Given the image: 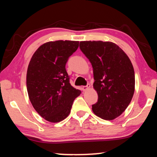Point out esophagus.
I'll return each instance as SVG.
<instances>
[{
    "mask_svg": "<svg viewBox=\"0 0 157 157\" xmlns=\"http://www.w3.org/2000/svg\"><path fill=\"white\" fill-rule=\"evenodd\" d=\"M90 88V84H87V85L86 86H83L82 87V91H86L87 89H89Z\"/></svg>",
    "mask_w": 157,
    "mask_h": 157,
    "instance_id": "esophagus-1",
    "label": "esophagus"
}]
</instances>
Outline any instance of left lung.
<instances>
[{
  "mask_svg": "<svg viewBox=\"0 0 157 157\" xmlns=\"http://www.w3.org/2000/svg\"><path fill=\"white\" fill-rule=\"evenodd\" d=\"M79 48L94 69V88L98 99L92 110L104 120H113L124 112L134 95L135 75L131 61L112 42L81 41Z\"/></svg>",
  "mask_w": 157,
  "mask_h": 157,
  "instance_id": "left-lung-1",
  "label": "left lung"
}]
</instances>
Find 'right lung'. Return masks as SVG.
<instances>
[{
	"label": "right lung",
	"instance_id": "obj_1",
	"mask_svg": "<svg viewBox=\"0 0 157 157\" xmlns=\"http://www.w3.org/2000/svg\"><path fill=\"white\" fill-rule=\"evenodd\" d=\"M79 41H55L44 44L34 53L27 71L28 96L34 109L51 123L63 121L81 94L70 84L66 70L68 58Z\"/></svg>",
	"mask_w": 157,
	"mask_h": 157
}]
</instances>
